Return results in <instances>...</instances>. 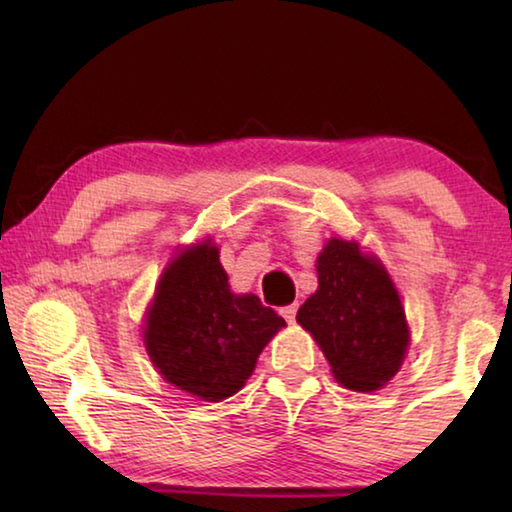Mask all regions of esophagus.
<instances>
[{"mask_svg":"<svg viewBox=\"0 0 512 512\" xmlns=\"http://www.w3.org/2000/svg\"><path fill=\"white\" fill-rule=\"evenodd\" d=\"M280 314L287 318V323H293V320H296V314H298V305H296V302H293V305L282 307Z\"/></svg>","mask_w":512,"mask_h":512,"instance_id":"34e87169","label":"esophagus"}]
</instances>
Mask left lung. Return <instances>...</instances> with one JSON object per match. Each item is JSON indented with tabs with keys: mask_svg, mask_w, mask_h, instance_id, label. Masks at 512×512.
<instances>
[{
	"mask_svg": "<svg viewBox=\"0 0 512 512\" xmlns=\"http://www.w3.org/2000/svg\"><path fill=\"white\" fill-rule=\"evenodd\" d=\"M318 291L296 320L311 332L339 384L377 391L400 370L409 327L400 296L377 259L354 241L329 239L318 257Z\"/></svg>",
	"mask_w": 512,
	"mask_h": 512,
	"instance_id": "left-lung-1",
	"label": "left lung"
}]
</instances>
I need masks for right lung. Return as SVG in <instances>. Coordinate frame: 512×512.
Listing matches in <instances>:
<instances>
[{"label": "right lung", "mask_w": 512, "mask_h": 512, "mask_svg": "<svg viewBox=\"0 0 512 512\" xmlns=\"http://www.w3.org/2000/svg\"><path fill=\"white\" fill-rule=\"evenodd\" d=\"M284 325V318L253 293L235 296L219 250L201 244L164 271L146 318L144 343L169 384L219 402L246 384L259 352Z\"/></svg>", "instance_id": "obj_1"}]
</instances>
